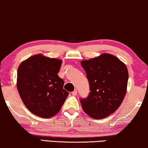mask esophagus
Segmentation results:
<instances>
[{
	"instance_id": "esophagus-1",
	"label": "esophagus",
	"mask_w": 148,
	"mask_h": 148,
	"mask_svg": "<svg viewBox=\"0 0 148 148\" xmlns=\"http://www.w3.org/2000/svg\"><path fill=\"white\" fill-rule=\"evenodd\" d=\"M72 94L73 95V96H76V94H77V90L75 89V90H74V91H72Z\"/></svg>"
}]
</instances>
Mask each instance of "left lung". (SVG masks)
Wrapping results in <instances>:
<instances>
[{"label": "left lung", "instance_id": "left-lung-1", "mask_svg": "<svg viewBox=\"0 0 148 148\" xmlns=\"http://www.w3.org/2000/svg\"><path fill=\"white\" fill-rule=\"evenodd\" d=\"M89 83L87 98H80L85 113L93 119H103L115 112L126 93L128 72L115 56L104 53L81 61Z\"/></svg>", "mask_w": 148, "mask_h": 148}]
</instances>
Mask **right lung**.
<instances>
[{"instance_id": "1", "label": "right lung", "mask_w": 148, "mask_h": 148, "mask_svg": "<svg viewBox=\"0 0 148 148\" xmlns=\"http://www.w3.org/2000/svg\"><path fill=\"white\" fill-rule=\"evenodd\" d=\"M62 61L41 54L20 63L17 72V89L28 109L35 115L49 118L61 110L69 93L58 76Z\"/></svg>"}]
</instances>
